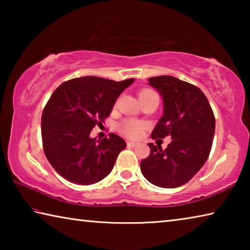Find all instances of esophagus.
<instances>
[{"label":"esophagus","mask_w":250,"mask_h":250,"mask_svg":"<svg viewBox=\"0 0 250 250\" xmlns=\"http://www.w3.org/2000/svg\"><path fill=\"white\" fill-rule=\"evenodd\" d=\"M126 145H128V146H130V147H134V146H138V143L133 142V141H128V142H126Z\"/></svg>","instance_id":"obj_1"}]
</instances>
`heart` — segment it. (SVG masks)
Masks as SVG:
<instances>
[{"instance_id": "heart-1", "label": "heart", "mask_w": 250, "mask_h": 250, "mask_svg": "<svg viewBox=\"0 0 250 250\" xmlns=\"http://www.w3.org/2000/svg\"><path fill=\"white\" fill-rule=\"evenodd\" d=\"M150 92H154L150 89H145L140 92V95L150 94ZM139 95V96H140ZM146 128V125L141 121L134 120V119H126L120 125V131L125 135L129 138H139L141 137L143 130Z\"/></svg>"}]
</instances>
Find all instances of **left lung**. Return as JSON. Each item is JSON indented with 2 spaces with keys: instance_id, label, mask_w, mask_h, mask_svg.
<instances>
[{
  "instance_id": "1",
  "label": "left lung",
  "mask_w": 250,
  "mask_h": 250,
  "mask_svg": "<svg viewBox=\"0 0 250 250\" xmlns=\"http://www.w3.org/2000/svg\"><path fill=\"white\" fill-rule=\"evenodd\" d=\"M149 84L162 97L163 116L151 137L172 141L166 150L149 143L150 155L140 163L146 179L155 186L174 188L204 166L213 145L215 117L203 91L173 76L151 77Z\"/></svg>"
}]
</instances>
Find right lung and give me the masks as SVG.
Wrapping results in <instances>:
<instances>
[{"label":"right lung","mask_w":250,"mask_h":250,"mask_svg":"<svg viewBox=\"0 0 250 250\" xmlns=\"http://www.w3.org/2000/svg\"><path fill=\"white\" fill-rule=\"evenodd\" d=\"M133 82L84 76L62 83L50 96L42 115V140L48 162L65 180L90 185L112 171L125 141L115 133L99 140L90 132Z\"/></svg>","instance_id":"add662e5"}]
</instances>
